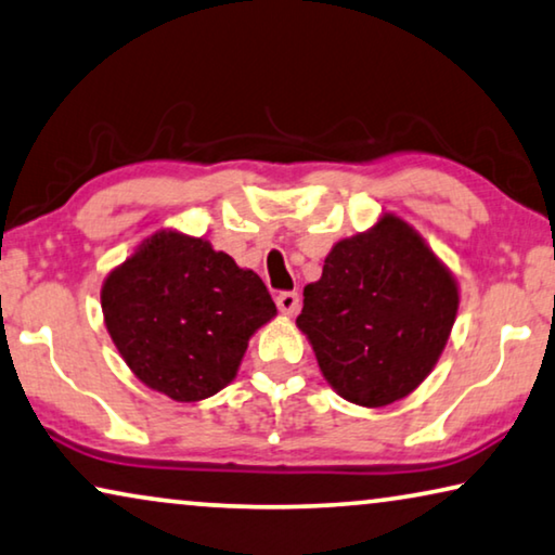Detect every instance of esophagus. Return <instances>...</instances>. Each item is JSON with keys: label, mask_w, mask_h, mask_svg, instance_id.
<instances>
[{"label": "esophagus", "mask_w": 555, "mask_h": 555, "mask_svg": "<svg viewBox=\"0 0 555 555\" xmlns=\"http://www.w3.org/2000/svg\"><path fill=\"white\" fill-rule=\"evenodd\" d=\"M276 306H279L281 313H286V317H294V313L299 311L301 299H299V294H296V292H281L276 296Z\"/></svg>", "instance_id": "34e87169"}]
</instances>
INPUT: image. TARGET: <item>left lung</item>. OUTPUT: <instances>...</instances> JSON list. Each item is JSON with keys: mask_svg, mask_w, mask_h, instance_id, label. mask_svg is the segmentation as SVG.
<instances>
[{"mask_svg": "<svg viewBox=\"0 0 555 555\" xmlns=\"http://www.w3.org/2000/svg\"><path fill=\"white\" fill-rule=\"evenodd\" d=\"M459 311L451 271L399 217L338 242L304 288L296 324L321 374L359 406H386L431 374Z\"/></svg>", "mask_w": 555, "mask_h": 555, "instance_id": "left-lung-1", "label": "left lung"}]
</instances>
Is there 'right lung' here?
<instances>
[{"label":"right lung","instance_id":"obj_1","mask_svg":"<svg viewBox=\"0 0 555 555\" xmlns=\"http://www.w3.org/2000/svg\"><path fill=\"white\" fill-rule=\"evenodd\" d=\"M102 311L139 382L173 401H202L231 384L251 334L276 306L229 254L159 231L106 276Z\"/></svg>","mask_w":555,"mask_h":555}]
</instances>
